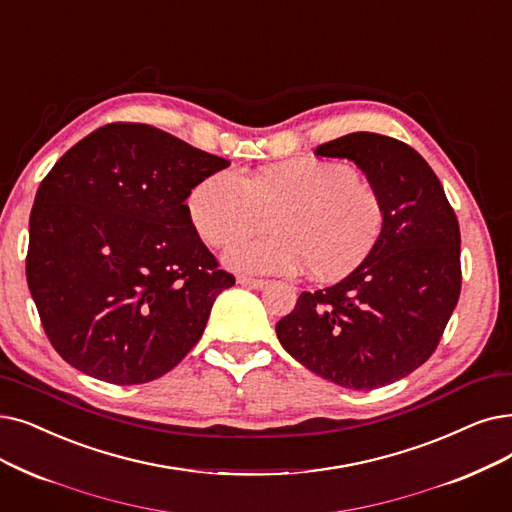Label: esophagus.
<instances>
[{
	"label": "esophagus",
	"mask_w": 512,
	"mask_h": 512,
	"mask_svg": "<svg viewBox=\"0 0 512 512\" xmlns=\"http://www.w3.org/2000/svg\"><path fill=\"white\" fill-rule=\"evenodd\" d=\"M236 282L240 286H249V288H255V291H261V288L268 286V280H259V278H249V276H238Z\"/></svg>",
	"instance_id": "34e87169"
}]
</instances>
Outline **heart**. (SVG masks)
I'll return each instance as SVG.
<instances>
[{
    "instance_id": "b5f03b06",
    "label": "heart",
    "mask_w": 512,
    "mask_h": 512,
    "mask_svg": "<svg viewBox=\"0 0 512 512\" xmlns=\"http://www.w3.org/2000/svg\"><path fill=\"white\" fill-rule=\"evenodd\" d=\"M194 230L211 247L258 231L271 217L275 232L226 251L232 270L337 280L368 257L385 224V207L360 173L345 163L297 157L249 177L213 173L188 194Z\"/></svg>"
}]
</instances>
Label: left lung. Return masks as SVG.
Returning a JSON list of instances; mask_svg holds the SVG:
<instances>
[{
  "label": "left lung",
  "mask_w": 512,
  "mask_h": 512,
  "mask_svg": "<svg viewBox=\"0 0 512 512\" xmlns=\"http://www.w3.org/2000/svg\"><path fill=\"white\" fill-rule=\"evenodd\" d=\"M316 154L366 173L385 224L349 276L299 295L276 335L322 379L370 391L404 379L435 351L460 295L458 219L429 163L404 142L355 131Z\"/></svg>",
  "instance_id": "8db88e82"
}]
</instances>
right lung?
<instances>
[{
  "instance_id": "right-lung-1",
  "label": "right lung",
  "mask_w": 512,
  "mask_h": 512,
  "mask_svg": "<svg viewBox=\"0 0 512 512\" xmlns=\"http://www.w3.org/2000/svg\"><path fill=\"white\" fill-rule=\"evenodd\" d=\"M226 167L142 123L104 125L62 154L35 196L27 282L64 362L140 385L186 358L234 284L198 238L186 198Z\"/></svg>"
}]
</instances>
